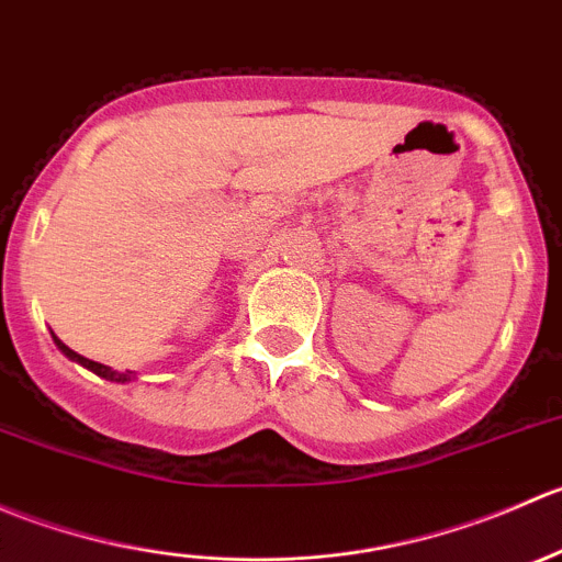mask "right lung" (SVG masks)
Instances as JSON below:
<instances>
[{
  "label": "right lung",
  "mask_w": 562,
  "mask_h": 562,
  "mask_svg": "<svg viewBox=\"0 0 562 562\" xmlns=\"http://www.w3.org/2000/svg\"><path fill=\"white\" fill-rule=\"evenodd\" d=\"M54 342H56V348L61 350V353L67 356V359H72V361H78V364L81 367H87V370H92L94 375H100V378H105V381H113V383H127L130 378H135L133 372H116V370H111V367H105V364H100V361H92V359H83L81 353H76V350H70L67 348L65 342H61L59 337H56L54 334Z\"/></svg>",
  "instance_id": "obj_1"
}]
</instances>
